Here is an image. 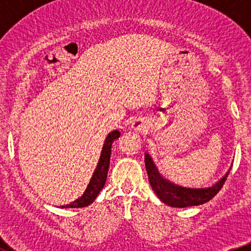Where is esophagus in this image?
Listing matches in <instances>:
<instances>
[{"label": "esophagus", "mask_w": 251, "mask_h": 251, "mask_svg": "<svg viewBox=\"0 0 251 251\" xmlns=\"http://www.w3.org/2000/svg\"><path fill=\"white\" fill-rule=\"evenodd\" d=\"M132 128H133L135 132H143L144 128H145V126H144V124L142 122L137 120V122H134L133 125H132Z\"/></svg>", "instance_id": "esophagus-1"}]
</instances>
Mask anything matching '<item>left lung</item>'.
<instances>
[{
    "instance_id": "obj_1",
    "label": "left lung",
    "mask_w": 251,
    "mask_h": 251,
    "mask_svg": "<svg viewBox=\"0 0 251 251\" xmlns=\"http://www.w3.org/2000/svg\"><path fill=\"white\" fill-rule=\"evenodd\" d=\"M145 166L146 171H148L150 184H151L153 191L157 194L163 203L168 204L170 206H174V208L201 205V204H204L212 200L220 192V190L223 188L227 175L230 172L227 171V174L218 183L212 185L211 188L188 189L183 188V186H178L174 183H170L169 180L164 179L148 153L145 154Z\"/></svg>"
}]
</instances>
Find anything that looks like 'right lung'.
Here are the masks:
<instances>
[{
    "label": "right lung",
    "instance_id": "right-lung-1",
    "mask_svg": "<svg viewBox=\"0 0 251 251\" xmlns=\"http://www.w3.org/2000/svg\"><path fill=\"white\" fill-rule=\"evenodd\" d=\"M119 137V131H113L108 134V137L106 138L105 140V144H103L101 155H100V160L99 163H98L96 172L93 174V177H92L91 181H89L87 189L85 190V192H83L81 197L77 198V200L74 201L73 203L63 205L62 208H83V206L89 205L92 201L96 200L98 195H99V192L102 190L103 185H105L106 179H107L109 159H111L112 143Z\"/></svg>",
    "mask_w": 251,
    "mask_h": 251
}]
</instances>
